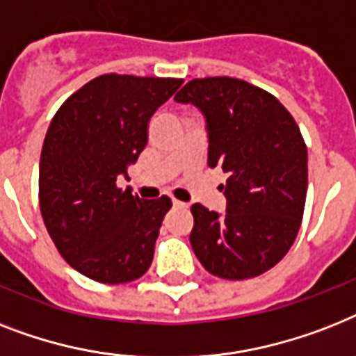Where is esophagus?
<instances>
[{
  "instance_id": "obj_1",
  "label": "esophagus",
  "mask_w": 356,
  "mask_h": 356,
  "mask_svg": "<svg viewBox=\"0 0 356 356\" xmlns=\"http://www.w3.org/2000/svg\"><path fill=\"white\" fill-rule=\"evenodd\" d=\"M173 207H175V208H188V204L181 203V201H173Z\"/></svg>"
}]
</instances>
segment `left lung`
Listing matches in <instances>:
<instances>
[{
  "label": "left lung",
  "mask_w": 356,
  "mask_h": 356,
  "mask_svg": "<svg viewBox=\"0 0 356 356\" xmlns=\"http://www.w3.org/2000/svg\"><path fill=\"white\" fill-rule=\"evenodd\" d=\"M175 102L204 115L208 166L227 173V212L192 207L190 243L208 273L256 278L293 247L307 193V146L280 100L230 76L195 78Z\"/></svg>",
  "instance_id": "left-lung-1"
}]
</instances>
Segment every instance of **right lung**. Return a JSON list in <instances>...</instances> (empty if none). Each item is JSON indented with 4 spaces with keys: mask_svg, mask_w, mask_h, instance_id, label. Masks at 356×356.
<instances>
[{
    "mask_svg": "<svg viewBox=\"0 0 356 356\" xmlns=\"http://www.w3.org/2000/svg\"><path fill=\"white\" fill-rule=\"evenodd\" d=\"M181 78L102 74L60 106L40 157V210L62 258L100 283H128L152 265L172 201L117 186L148 143L152 115Z\"/></svg>",
    "mask_w": 356,
    "mask_h": 356,
    "instance_id": "1",
    "label": "right lung"
}]
</instances>
